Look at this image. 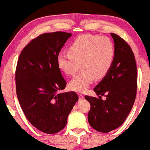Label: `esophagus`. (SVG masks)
<instances>
[{
    "label": "esophagus",
    "instance_id": "obj_1",
    "mask_svg": "<svg viewBox=\"0 0 150 150\" xmlns=\"http://www.w3.org/2000/svg\"><path fill=\"white\" fill-rule=\"evenodd\" d=\"M78 96H79V99H83V98H84V96H83V95L82 94H78Z\"/></svg>",
    "mask_w": 150,
    "mask_h": 150
}]
</instances>
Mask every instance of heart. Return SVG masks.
<instances>
[{
  "label": "heart",
  "instance_id": "1",
  "mask_svg": "<svg viewBox=\"0 0 150 150\" xmlns=\"http://www.w3.org/2000/svg\"><path fill=\"white\" fill-rule=\"evenodd\" d=\"M57 56V65L65 74L73 76L80 67L82 70L69 82L75 91H85L94 81L109 72L116 56L113 41L99 35L83 34L76 38L68 47Z\"/></svg>",
  "mask_w": 150,
  "mask_h": 150
}]
</instances>
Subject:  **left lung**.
<instances>
[{"instance_id": "1", "label": "left lung", "mask_w": 150, "mask_h": 150, "mask_svg": "<svg viewBox=\"0 0 150 150\" xmlns=\"http://www.w3.org/2000/svg\"><path fill=\"white\" fill-rule=\"evenodd\" d=\"M114 39L116 56L112 69L94 91L101 97L85 96L90 103L88 114L89 125L95 130L107 133L124 123L131 112L137 94V74L134 53L129 45L115 33Z\"/></svg>"}]
</instances>
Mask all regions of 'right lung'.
I'll use <instances>...</instances> for the list:
<instances>
[{
  "mask_svg": "<svg viewBox=\"0 0 150 150\" xmlns=\"http://www.w3.org/2000/svg\"><path fill=\"white\" fill-rule=\"evenodd\" d=\"M71 33L40 35L24 47L18 59L16 86L19 104L30 123L46 134L60 132L78 101L74 91L59 93L67 81L57 65V56Z\"/></svg>",
  "mask_w": 150,
  "mask_h": 150,
  "instance_id": "obj_1",
  "label": "right lung"
}]
</instances>
